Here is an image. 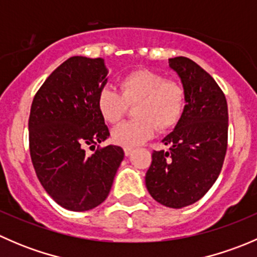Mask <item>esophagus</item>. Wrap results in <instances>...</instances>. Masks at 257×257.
Masks as SVG:
<instances>
[{"mask_svg":"<svg viewBox=\"0 0 257 257\" xmlns=\"http://www.w3.org/2000/svg\"><path fill=\"white\" fill-rule=\"evenodd\" d=\"M132 152H133V148H126V147H124V154H125V157H128V155H131Z\"/></svg>","mask_w":257,"mask_h":257,"instance_id":"obj_1","label":"esophagus"}]
</instances>
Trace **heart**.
Wrapping results in <instances>:
<instances>
[{
    "label": "heart",
    "mask_w": 257,
    "mask_h": 257,
    "mask_svg": "<svg viewBox=\"0 0 257 257\" xmlns=\"http://www.w3.org/2000/svg\"><path fill=\"white\" fill-rule=\"evenodd\" d=\"M120 92L110 85L99 90L97 105L103 118L116 123L128 105L137 104V119L121 123L112 132V141L126 148H136L154 134L172 129L180 120L185 108V90L174 80L149 69L129 72L119 82Z\"/></svg>",
    "instance_id": "1"
}]
</instances>
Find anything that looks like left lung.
Segmentation results:
<instances>
[{
  "label": "left lung",
  "instance_id": "left-lung-1",
  "mask_svg": "<svg viewBox=\"0 0 257 257\" xmlns=\"http://www.w3.org/2000/svg\"><path fill=\"white\" fill-rule=\"evenodd\" d=\"M185 90V108L174 131L163 139L169 150H154L145 175L153 199L180 209L203 198L216 181L227 149L229 114L224 92L186 57L169 59Z\"/></svg>",
  "mask_w": 257,
  "mask_h": 257
}]
</instances>
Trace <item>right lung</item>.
Masks as SVG:
<instances>
[{
	"instance_id": "right-lung-1",
	"label": "right lung",
	"mask_w": 257,
	"mask_h": 257,
	"mask_svg": "<svg viewBox=\"0 0 257 257\" xmlns=\"http://www.w3.org/2000/svg\"><path fill=\"white\" fill-rule=\"evenodd\" d=\"M107 74L104 59L71 57L52 72L31 105L35 172L48 195L72 211L90 210L107 199L124 158L120 147H99L109 137L97 105ZM87 147L96 152L89 156Z\"/></svg>"
}]
</instances>
